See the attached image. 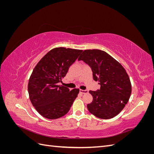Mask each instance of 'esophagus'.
Here are the masks:
<instances>
[{
  "mask_svg": "<svg viewBox=\"0 0 154 154\" xmlns=\"http://www.w3.org/2000/svg\"><path fill=\"white\" fill-rule=\"evenodd\" d=\"M80 93H82V94H86V93L88 92V91H87V90H82V89H80Z\"/></svg>",
  "mask_w": 154,
  "mask_h": 154,
  "instance_id": "esophagus-1",
  "label": "esophagus"
}]
</instances>
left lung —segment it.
<instances>
[{
	"label": "left lung",
	"instance_id": "obj_1",
	"mask_svg": "<svg viewBox=\"0 0 154 154\" xmlns=\"http://www.w3.org/2000/svg\"><path fill=\"white\" fill-rule=\"evenodd\" d=\"M89 66L93 79L98 81L100 89L90 91L93 97L87 109L96 117L108 119L117 116L128 103L132 92L130 78L125 68L105 51H83L78 58Z\"/></svg>",
	"mask_w": 154,
	"mask_h": 154
}]
</instances>
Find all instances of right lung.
Returning a JSON list of instances; mask_svg holds the SVG:
<instances>
[{
	"label": "right lung",
	"instance_id": "1",
	"mask_svg": "<svg viewBox=\"0 0 154 154\" xmlns=\"http://www.w3.org/2000/svg\"><path fill=\"white\" fill-rule=\"evenodd\" d=\"M82 51L62 47L54 48L34 68L27 88L32 106L43 117L58 119L71 109L80 89L71 91L59 83Z\"/></svg>",
	"mask_w": 154,
	"mask_h": 154
}]
</instances>
